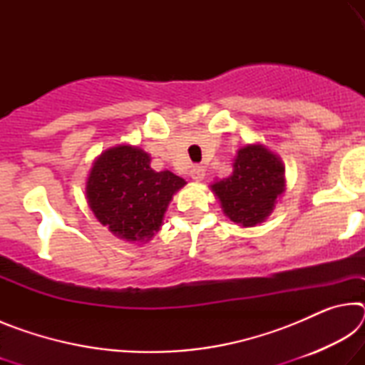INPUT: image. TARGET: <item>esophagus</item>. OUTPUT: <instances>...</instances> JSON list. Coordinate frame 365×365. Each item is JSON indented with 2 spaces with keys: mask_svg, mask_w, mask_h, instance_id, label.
<instances>
[{
  "mask_svg": "<svg viewBox=\"0 0 365 365\" xmlns=\"http://www.w3.org/2000/svg\"><path fill=\"white\" fill-rule=\"evenodd\" d=\"M205 175H206V170L202 165H193V168L190 169V177L193 178L195 182H201L202 178H205Z\"/></svg>",
  "mask_w": 365,
  "mask_h": 365,
  "instance_id": "esophagus-1",
  "label": "esophagus"
}]
</instances>
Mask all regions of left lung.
<instances>
[{"label":"left lung","mask_w":365,"mask_h":365,"mask_svg":"<svg viewBox=\"0 0 365 365\" xmlns=\"http://www.w3.org/2000/svg\"><path fill=\"white\" fill-rule=\"evenodd\" d=\"M283 190L285 169L282 160L262 145L242 148L233 163V174L212 185L227 217L243 227L261 224Z\"/></svg>","instance_id":"8db88e82"}]
</instances>
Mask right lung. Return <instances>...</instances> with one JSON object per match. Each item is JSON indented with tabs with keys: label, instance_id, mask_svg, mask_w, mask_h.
Masks as SVG:
<instances>
[{
	"label": "right lung",
	"instance_id": "obj_1",
	"mask_svg": "<svg viewBox=\"0 0 365 365\" xmlns=\"http://www.w3.org/2000/svg\"><path fill=\"white\" fill-rule=\"evenodd\" d=\"M150 156L120 145L104 151L90 172L86 197L96 219L115 237L143 242L156 233L183 178L150 168Z\"/></svg>",
	"mask_w": 365,
	"mask_h": 365
}]
</instances>
